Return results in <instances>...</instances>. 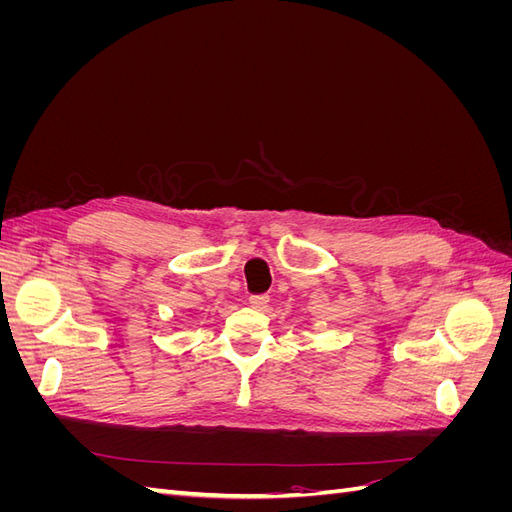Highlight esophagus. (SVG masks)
<instances>
[{"label":"esophagus","instance_id":"obj_1","mask_svg":"<svg viewBox=\"0 0 512 512\" xmlns=\"http://www.w3.org/2000/svg\"><path fill=\"white\" fill-rule=\"evenodd\" d=\"M250 305H252L254 309H265V307L269 305V297H267V294H252V297H250Z\"/></svg>","mask_w":512,"mask_h":512}]
</instances>
